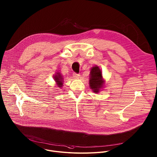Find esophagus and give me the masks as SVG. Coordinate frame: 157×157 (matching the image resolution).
Masks as SVG:
<instances>
[{"label":"esophagus","mask_w":157,"mask_h":157,"mask_svg":"<svg viewBox=\"0 0 157 157\" xmlns=\"http://www.w3.org/2000/svg\"><path fill=\"white\" fill-rule=\"evenodd\" d=\"M73 77H74L75 78L78 79V78H79V77H80V74H78V73H73Z\"/></svg>","instance_id":"obj_1"}]
</instances>
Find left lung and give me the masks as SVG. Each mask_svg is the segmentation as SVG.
<instances>
[{
  "label": "left lung",
  "instance_id": "left-lung-1",
  "mask_svg": "<svg viewBox=\"0 0 157 157\" xmlns=\"http://www.w3.org/2000/svg\"><path fill=\"white\" fill-rule=\"evenodd\" d=\"M90 75V87L93 90L94 92L98 93L100 91V89L103 87L104 84V81L102 79L101 71L98 67H94L91 69Z\"/></svg>",
  "mask_w": 157,
  "mask_h": 157
}]
</instances>
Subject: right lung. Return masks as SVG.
I'll return each instance as SVG.
<instances>
[{
    "label": "right lung",
    "instance_id": "right-lung-1",
    "mask_svg": "<svg viewBox=\"0 0 157 157\" xmlns=\"http://www.w3.org/2000/svg\"><path fill=\"white\" fill-rule=\"evenodd\" d=\"M59 87H62L63 86V78L60 73H57L54 77Z\"/></svg>",
    "mask_w": 157,
    "mask_h": 157
}]
</instances>
